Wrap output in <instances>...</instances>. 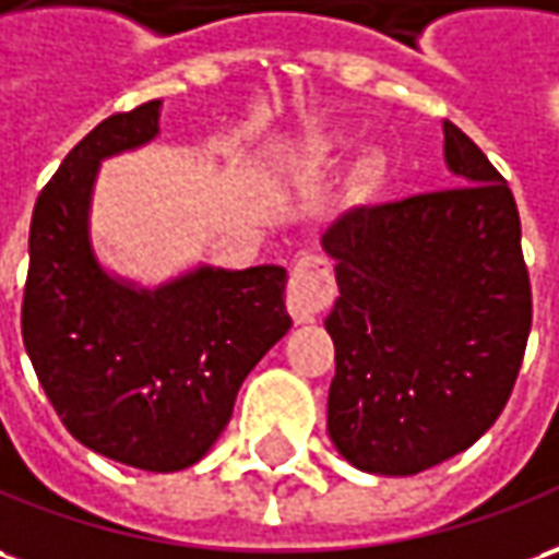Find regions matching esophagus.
<instances>
[{"label": "esophagus", "instance_id": "esophagus-1", "mask_svg": "<svg viewBox=\"0 0 559 559\" xmlns=\"http://www.w3.org/2000/svg\"><path fill=\"white\" fill-rule=\"evenodd\" d=\"M333 263L318 253H302L290 266L287 278V311L296 323H311L323 308L333 306Z\"/></svg>", "mask_w": 559, "mask_h": 559}]
</instances>
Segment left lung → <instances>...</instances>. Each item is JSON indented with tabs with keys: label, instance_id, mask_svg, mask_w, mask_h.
<instances>
[{
	"label": "left lung",
	"instance_id": "1",
	"mask_svg": "<svg viewBox=\"0 0 559 559\" xmlns=\"http://www.w3.org/2000/svg\"><path fill=\"white\" fill-rule=\"evenodd\" d=\"M460 185L354 209L326 233L338 299L326 429L350 466L415 475L481 439L524 362L533 290L506 178L444 120Z\"/></svg>",
	"mask_w": 559,
	"mask_h": 559
}]
</instances>
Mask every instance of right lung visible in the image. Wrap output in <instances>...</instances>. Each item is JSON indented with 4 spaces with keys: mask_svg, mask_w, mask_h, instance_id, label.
<instances>
[{
    "mask_svg": "<svg viewBox=\"0 0 559 559\" xmlns=\"http://www.w3.org/2000/svg\"><path fill=\"white\" fill-rule=\"evenodd\" d=\"M159 99L105 117L35 199L21 330L62 427L96 454L178 472L209 454L236 393L290 330L287 272L202 266L159 290L108 278L87 239L99 159L157 135Z\"/></svg>",
    "mask_w": 559,
    "mask_h": 559,
    "instance_id": "1",
    "label": "right lung"
}]
</instances>
